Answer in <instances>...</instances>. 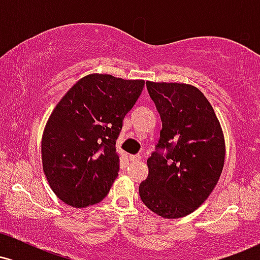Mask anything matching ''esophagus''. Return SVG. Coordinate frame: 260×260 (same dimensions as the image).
I'll return each instance as SVG.
<instances>
[{
    "label": "esophagus",
    "mask_w": 260,
    "mask_h": 260,
    "mask_svg": "<svg viewBox=\"0 0 260 260\" xmlns=\"http://www.w3.org/2000/svg\"><path fill=\"white\" fill-rule=\"evenodd\" d=\"M129 160L133 161V162H139V161L142 160V155H131Z\"/></svg>",
    "instance_id": "1"
}]
</instances>
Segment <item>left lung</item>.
I'll list each match as a JSON object with an SVG mask.
<instances>
[{
    "label": "left lung",
    "instance_id": "1",
    "mask_svg": "<svg viewBox=\"0 0 260 260\" xmlns=\"http://www.w3.org/2000/svg\"><path fill=\"white\" fill-rule=\"evenodd\" d=\"M162 121L149 175L139 186L145 207L177 219L201 207L219 181L225 139L213 106L196 86L147 82Z\"/></svg>",
    "mask_w": 260,
    "mask_h": 260
}]
</instances>
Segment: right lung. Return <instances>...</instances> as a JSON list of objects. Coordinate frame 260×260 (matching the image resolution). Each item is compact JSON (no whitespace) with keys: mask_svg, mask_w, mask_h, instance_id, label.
<instances>
[{"mask_svg":"<svg viewBox=\"0 0 260 260\" xmlns=\"http://www.w3.org/2000/svg\"><path fill=\"white\" fill-rule=\"evenodd\" d=\"M143 88L144 80L89 74L56 105L41 157L50 187L66 204L85 208L107 196L120 171L116 140Z\"/></svg>","mask_w":260,"mask_h":260,"instance_id":"add662e5","label":"right lung"}]
</instances>
